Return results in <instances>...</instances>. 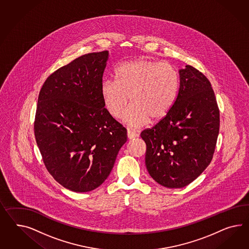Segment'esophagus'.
<instances>
[{
  "label": "esophagus",
  "mask_w": 249,
  "mask_h": 249,
  "mask_svg": "<svg viewBox=\"0 0 249 249\" xmlns=\"http://www.w3.org/2000/svg\"><path fill=\"white\" fill-rule=\"evenodd\" d=\"M127 135H128V140H132V139H135V138H137L139 136V134L134 130H132V129H128Z\"/></svg>",
  "instance_id": "34e87169"
}]
</instances>
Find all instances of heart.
<instances>
[{"mask_svg": "<svg viewBox=\"0 0 249 249\" xmlns=\"http://www.w3.org/2000/svg\"><path fill=\"white\" fill-rule=\"evenodd\" d=\"M115 81L101 83V95L108 114L120 119L128 101L130 107L123 121L131 128L146 125L150 118H165L175 103L178 89V74L165 62L136 59L124 61L115 70Z\"/></svg>", "mask_w": 249, "mask_h": 249, "instance_id": "heart-1", "label": "heart"}]
</instances>
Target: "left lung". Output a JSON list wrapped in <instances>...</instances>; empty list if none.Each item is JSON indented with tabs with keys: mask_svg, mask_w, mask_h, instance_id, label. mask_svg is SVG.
I'll list each match as a JSON object with an SVG mask.
<instances>
[{
	"mask_svg": "<svg viewBox=\"0 0 249 249\" xmlns=\"http://www.w3.org/2000/svg\"><path fill=\"white\" fill-rule=\"evenodd\" d=\"M178 75L171 110L141 134L149 175L168 188L186 187L207 168L219 132V110L207 77L190 65L179 69Z\"/></svg>",
	"mask_w": 249,
	"mask_h": 249,
	"instance_id": "left-lung-1",
	"label": "left lung"
}]
</instances>
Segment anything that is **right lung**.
I'll return each instance as SVG.
<instances>
[{"mask_svg":"<svg viewBox=\"0 0 249 249\" xmlns=\"http://www.w3.org/2000/svg\"><path fill=\"white\" fill-rule=\"evenodd\" d=\"M108 52L85 54L48 77L40 89L34 134L50 174L73 192L100 187L127 142V129L101 95Z\"/></svg>","mask_w":249,"mask_h":249,"instance_id":"obj_1","label":"right lung"}]
</instances>
